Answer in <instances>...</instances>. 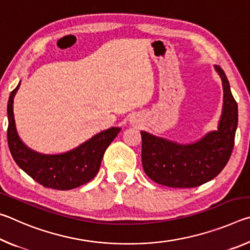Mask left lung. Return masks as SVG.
I'll list each match as a JSON object with an SVG mask.
<instances>
[{
    "label": "left lung",
    "mask_w": 250,
    "mask_h": 250,
    "mask_svg": "<svg viewBox=\"0 0 250 250\" xmlns=\"http://www.w3.org/2000/svg\"><path fill=\"white\" fill-rule=\"evenodd\" d=\"M223 82L224 105L218 130L194 145L181 146L141 131L142 166L155 183L168 188H196L213 180L228 162L235 143L238 108L224 70L215 66Z\"/></svg>",
    "instance_id": "1"
}]
</instances>
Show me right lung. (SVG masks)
Wrapping results in <instances>:
<instances>
[{
    "label": "right lung",
    "mask_w": 250,
    "mask_h": 250,
    "mask_svg": "<svg viewBox=\"0 0 250 250\" xmlns=\"http://www.w3.org/2000/svg\"><path fill=\"white\" fill-rule=\"evenodd\" d=\"M20 83L11 92L7 104V142L16 164L34 181L48 188L67 191L88 183L97 175L105 150L121 129L104 130L67 153H37L21 141L15 128L13 99Z\"/></svg>",
    "instance_id": "obj_1"
}]
</instances>
